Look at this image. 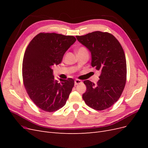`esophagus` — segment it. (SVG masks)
I'll use <instances>...</instances> for the list:
<instances>
[{
	"instance_id": "1",
	"label": "esophagus",
	"mask_w": 148,
	"mask_h": 148,
	"mask_svg": "<svg viewBox=\"0 0 148 148\" xmlns=\"http://www.w3.org/2000/svg\"><path fill=\"white\" fill-rule=\"evenodd\" d=\"M82 81L81 80H79V79H75V85L76 86V85H77V84H80V83H82Z\"/></svg>"
}]
</instances>
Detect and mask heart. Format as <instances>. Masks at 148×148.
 <instances>
[{
  "mask_svg": "<svg viewBox=\"0 0 148 148\" xmlns=\"http://www.w3.org/2000/svg\"><path fill=\"white\" fill-rule=\"evenodd\" d=\"M86 49H85L84 47H79V49H78V51H86Z\"/></svg>",
  "mask_w": 148,
  "mask_h": 148,
  "instance_id": "heart-1",
  "label": "heart"
}]
</instances>
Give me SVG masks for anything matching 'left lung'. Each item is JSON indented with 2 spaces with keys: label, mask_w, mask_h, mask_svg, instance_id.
Wrapping results in <instances>:
<instances>
[{
  "label": "left lung",
  "mask_w": 148,
  "mask_h": 148,
  "mask_svg": "<svg viewBox=\"0 0 148 148\" xmlns=\"http://www.w3.org/2000/svg\"><path fill=\"white\" fill-rule=\"evenodd\" d=\"M76 37L90 51L92 66L101 72L96 84L89 80L84 81L87 89L83 99L95 110L108 109L118 101L126 83L127 62L123 49L114 36L107 32L97 31Z\"/></svg>",
  "instance_id": "8db88e82"
}]
</instances>
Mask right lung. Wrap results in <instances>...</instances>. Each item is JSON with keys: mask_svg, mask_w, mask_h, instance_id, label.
Wrapping results in <instances>:
<instances>
[{"mask_svg": "<svg viewBox=\"0 0 148 148\" xmlns=\"http://www.w3.org/2000/svg\"><path fill=\"white\" fill-rule=\"evenodd\" d=\"M76 40L73 36L40 33L26 47L22 64L23 84L30 99L44 111L52 112L62 108L72 90L74 80L58 82L52 67L60 64Z\"/></svg>", "mask_w": 148, "mask_h": 148, "instance_id": "1", "label": "right lung"}]
</instances>
